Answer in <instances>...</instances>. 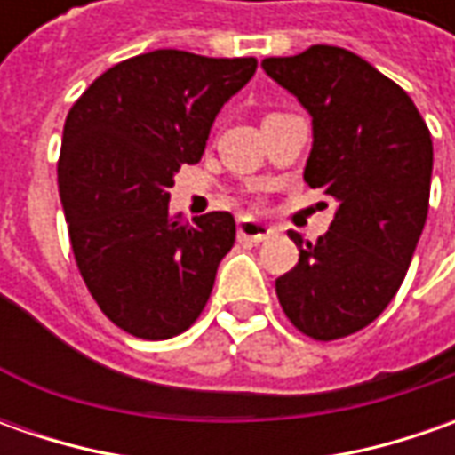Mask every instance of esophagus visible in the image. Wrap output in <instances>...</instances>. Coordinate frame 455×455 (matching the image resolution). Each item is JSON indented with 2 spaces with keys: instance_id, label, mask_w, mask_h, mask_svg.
I'll use <instances>...</instances> for the list:
<instances>
[{
  "instance_id": "obj_1",
  "label": "esophagus",
  "mask_w": 455,
  "mask_h": 455,
  "mask_svg": "<svg viewBox=\"0 0 455 455\" xmlns=\"http://www.w3.org/2000/svg\"><path fill=\"white\" fill-rule=\"evenodd\" d=\"M273 235L271 225L260 222L255 218H240L237 220V237L240 240H251V243H263Z\"/></svg>"
}]
</instances>
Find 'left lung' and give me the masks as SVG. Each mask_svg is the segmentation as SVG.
I'll return each mask as SVG.
<instances>
[{
    "instance_id": "1",
    "label": "left lung",
    "mask_w": 455,
    "mask_h": 455,
    "mask_svg": "<svg viewBox=\"0 0 455 455\" xmlns=\"http://www.w3.org/2000/svg\"><path fill=\"white\" fill-rule=\"evenodd\" d=\"M260 65L311 116L304 180L337 202L316 243L289 233L299 263L275 293L306 337L341 339L375 322L408 273L428 218L430 132L397 83L344 47L311 44Z\"/></svg>"
}]
</instances>
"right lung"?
Segmentation results:
<instances>
[{"label":"right lung","instance_id":"1","mask_svg":"<svg viewBox=\"0 0 455 455\" xmlns=\"http://www.w3.org/2000/svg\"><path fill=\"white\" fill-rule=\"evenodd\" d=\"M255 68V58L154 50L98 76L65 118L58 189L73 255L100 311L139 339L197 322L235 243L230 212L172 218L169 189Z\"/></svg>","mask_w":455,"mask_h":455}]
</instances>
